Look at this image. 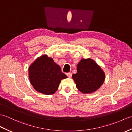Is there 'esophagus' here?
Wrapping results in <instances>:
<instances>
[{"label": "esophagus", "instance_id": "34e87169", "mask_svg": "<svg viewBox=\"0 0 132 132\" xmlns=\"http://www.w3.org/2000/svg\"><path fill=\"white\" fill-rule=\"evenodd\" d=\"M66 75H67V76H68L69 78H71V76H72L71 72H67V73H66Z\"/></svg>", "mask_w": 132, "mask_h": 132}]
</instances>
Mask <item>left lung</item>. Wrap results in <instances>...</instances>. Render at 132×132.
Segmentation results:
<instances>
[{"instance_id":"left-lung-1","label":"left lung","mask_w":132,"mask_h":132,"mask_svg":"<svg viewBox=\"0 0 132 132\" xmlns=\"http://www.w3.org/2000/svg\"><path fill=\"white\" fill-rule=\"evenodd\" d=\"M72 76L79 90L83 93H90L102 85L105 75L93 60L88 59L81 60L77 65V72Z\"/></svg>"}]
</instances>
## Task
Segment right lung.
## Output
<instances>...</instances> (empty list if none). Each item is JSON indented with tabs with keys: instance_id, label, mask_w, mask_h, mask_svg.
Segmentation results:
<instances>
[{
	"instance_id": "obj_1",
	"label": "right lung",
	"mask_w": 132,
	"mask_h": 132,
	"mask_svg": "<svg viewBox=\"0 0 132 132\" xmlns=\"http://www.w3.org/2000/svg\"><path fill=\"white\" fill-rule=\"evenodd\" d=\"M29 76L35 89L44 94L55 93L62 79L67 76L53 59L47 55L40 57L29 68Z\"/></svg>"
}]
</instances>
